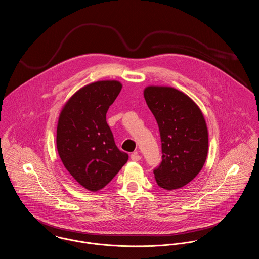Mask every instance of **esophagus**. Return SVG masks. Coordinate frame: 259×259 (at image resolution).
<instances>
[{
	"label": "esophagus",
	"instance_id": "esophagus-1",
	"mask_svg": "<svg viewBox=\"0 0 259 259\" xmlns=\"http://www.w3.org/2000/svg\"><path fill=\"white\" fill-rule=\"evenodd\" d=\"M130 158H131V160H132V161H135V162H138V161H140V160H141V156H140L137 152H135V153L131 154Z\"/></svg>",
	"mask_w": 259,
	"mask_h": 259
}]
</instances>
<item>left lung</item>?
<instances>
[{"label":"left lung","instance_id":"left-lung-1","mask_svg":"<svg viewBox=\"0 0 259 259\" xmlns=\"http://www.w3.org/2000/svg\"><path fill=\"white\" fill-rule=\"evenodd\" d=\"M144 97L159 126L162 162L154 170L159 187L180 189L201 172L208 149V133L199 106L184 92L148 87Z\"/></svg>","mask_w":259,"mask_h":259}]
</instances>
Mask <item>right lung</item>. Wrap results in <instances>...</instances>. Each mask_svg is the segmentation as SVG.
<instances>
[{"label":"right lung","instance_id":"obj_1","mask_svg":"<svg viewBox=\"0 0 259 259\" xmlns=\"http://www.w3.org/2000/svg\"><path fill=\"white\" fill-rule=\"evenodd\" d=\"M121 88L117 80L87 84L68 99L59 114L58 155L76 182L91 192L103 189L129 158L117 148L106 122Z\"/></svg>","mask_w":259,"mask_h":259}]
</instances>
